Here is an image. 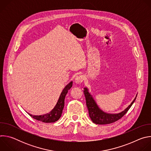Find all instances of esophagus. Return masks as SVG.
I'll return each instance as SVG.
<instances>
[{
    "instance_id": "esophagus-1",
    "label": "esophagus",
    "mask_w": 151,
    "mask_h": 151,
    "mask_svg": "<svg viewBox=\"0 0 151 151\" xmlns=\"http://www.w3.org/2000/svg\"><path fill=\"white\" fill-rule=\"evenodd\" d=\"M83 81V77L82 75H79V76H77L75 78V81L76 83H81Z\"/></svg>"
}]
</instances>
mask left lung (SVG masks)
<instances>
[{"label": "left lung", "mask_w": 151, "mask_h": 151, "mask_svg": "<svg viewBox=\"0 0 151 151\" xmlns=\"http://www.w3.org/2000/svg\"><path fill=\"white\" fill-rule=\"evenodd\" d=\"M83 93L85 97L86 104H87V108L88 109L89 115L91 121L96 124L100 125L111 124L121 119L130 109L131 106L136 100L137 97L136 96L132 103L121 113L116 114H109L104 112L99 108L94 100L93 99L92 96L89 93L87 88H84Z\"/></svg>", "instance_id": "obj_1"}]
</instances>
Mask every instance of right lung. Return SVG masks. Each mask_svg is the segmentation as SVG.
<instances>
[{
    "mask_svg": "<svg viewBox=\"0 0 151 151\" xmlns=\"http://www.w3.org/2000/svg\"><path fill=\"white\" fill-rule=\"evenodd\" d=\"M72 81L70 82L69 83H68L64 88L63 89V91L61 92L59 99L55 105V106L54 107V109L48 114L42 115H32L29 114V115L32 116L33 118L42 121L43 122H54L57 121H58L60 118L61 117V115L63 112V110L64 106V99H65V97L68 92V91L72 88Z\"/></svg>",
    "mask_w": 151,
    "mask_h": 151,
    "instance_id": "right-lung-1",
    "label": "right lung"
}]
</instances>
